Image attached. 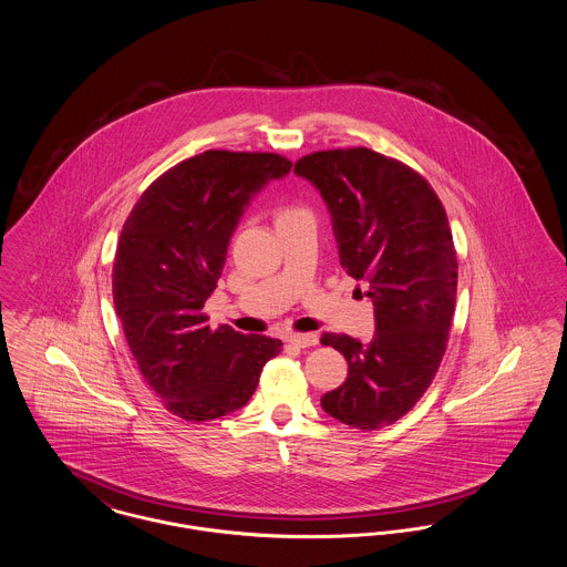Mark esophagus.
<instances>
[{"mask_svg": "<svg viewBox=\"0 0 567 567\" xmlns=\"http://www.w3.org/2000/svg\"><path fill=\"white\" fill-rule=\"evenodd\" d=\"M287 342L297 349H308L319 342V336L317 333H291V336H287Z\"/></svg>", "mask_w": 567, "mask_h": 567, "instance_id": "34e87169", "label": "esophagus"}]
</instances>
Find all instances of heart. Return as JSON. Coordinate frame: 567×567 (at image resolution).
<instances>
[{
    "label": "heart",
    "mask_w": 567,
    "mask_h": 567,
    "mask_svg": "<svg viewBox=\"0 0 567 567\" xmlns=\"http://www.w3.org/2000/svg\"><path fill=\"white\" fill-rule=\"evenodd\" d=\"M285 213H293V210H282V213H280V215H285Z\"/></svg>",
    "instance_id": "1"
}]
</instances>
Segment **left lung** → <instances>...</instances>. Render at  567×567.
<instances>
[{
    "instance_id": "left-lung-1",
    "label": "left lung",
    "mask_w": 567,
    "mask_h": 567,
    "mask_svg": "<svg viewBox=\"0 0 567 567\" xmlns=\"http://www.w3.org/2000/svg\"><path fill=\"white\" fill-rule=\"evenodd\" d=\"M293 172L321 193L340 266L368 287L377 321L370 342L321 338L349 361L321 405L344 425L380 430L423 398L446 351L457 297L449 218L421 174L363 146L306 155Z\"/></svg>"
}]
</instances>
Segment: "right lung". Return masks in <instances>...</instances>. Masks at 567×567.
Returning a JSON list of instances; mask_svg holds the SVG:
<instances>
[{
    "mask_svg": "<svg viewBox=\"0 0 567 567\" xmlns=\"http://www.w3.org/2000/svg\"><path fill=\"white\" fill-rule=\"evenodd\" d=\"M291 162L274 153L206 151L142 193L114 257L112 297L140 374L185 421H213L252 398L282 342L216 331L202 312L244 208Z\"/></svg>",
    "mask_w": 567,
    "mask_h": 567,
    "instance_id": "add662e5",
    "label": "right lung"
}]
</instances>
